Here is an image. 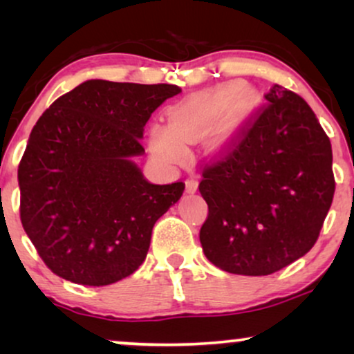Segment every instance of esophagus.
I'll use <instances>...</instances> for the list:
<instances>
[{
    "label": "esophagus",
    "mask_w": 354,
    "mask_h": 354,
    "mask_svg": "<svg viewBox=\"0 0 354 354\" xmlns=\"http://www.w3.org/2000/svg\"><path fill=\"white\" fill-rule=\"evenodd\" d=\"M196 190H198V182L195 180V178H190V180L187 182V192L193 193V192H196Z\"/></svg>",
    "instance_id": "obj_1"
}]
</instances>
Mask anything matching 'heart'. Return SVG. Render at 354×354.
Here are the masks:
<instances>
[{
	"label": "heart",
	"instance_id": "b5f03b06",
	"mask_svg": "<svg viewBox=\"0 0 354 354\" xmlns=\"http://www.w3.org/2000/svg\"><path fill=\"white\" fill-rule=\"evenodd\" d=\"M243 85L239 82L222 85L200 98L185 101L174 106L169 111V130L156 127L151 132V148L156 156L174 161L183 156V145L195 140L212 120H216L229 106L234 103ZM251 106L250 96H243L235 101L232 114H241Z\"/></svg>",
	"mask_w": 354,
	"mask_h": 354
}]
</instances>
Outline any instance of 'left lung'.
<instances>
[{"label": "left lung", "mask_w": 354, "mask_h": 354, "mask_svg": "<svg viewBox=\"0 0 354 354\" xmlns=\"http://www.w3.org/2000/svg\"><path fill=\"white\" fill-rule=\"evenodd\" d=\"M268 104L203 162L206 258L230 274L269 275L313 248L330 209L332 147L301 96L274 84Z\"/></svg>", "instance_id": "1"}]
</instances>
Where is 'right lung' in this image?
Returning <instances> with one entry per match:
<instances>
[{"mask_svg":"<svg viewBox=\"0 0 354 354\" xmlns=\"http://www.w3.org/2000/svg\"><path fill=\"white\" fill-rule=\"evenodd\" d=\"M180 86L88 80L33 125L19 162L21 221L53 274L103 287L147 258L156 221L180 200L182 180L154 185L130 161L151 114Z\"/></svg>","mask_w":354,"mask_h":354,"instance_id":"right-lung-1","label":"right lung"}]
</instances>
